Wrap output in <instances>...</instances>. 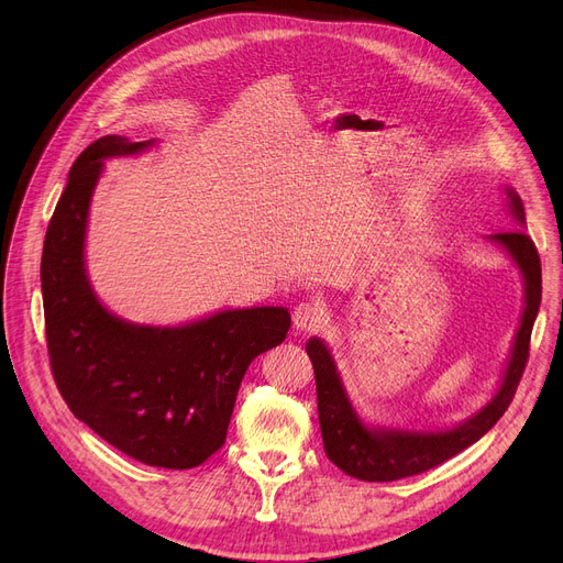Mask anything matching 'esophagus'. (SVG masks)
I'll list each match as a JSON object with an SVG mask.
<instances>
[{"label": "esophagus", "instance_id": "obj_1", "mask_svg": "<svg viewBox=\"0 0 563 563\" xmlns=\"http://www.w3.org/2000/svg\"><path fill=\"white\" fill-rule=\"evenodd\" d=\"M297 331H312L321 323V308L317 303H299L291 312Z\"/></svg>", "mask_w": 563, "mask_h": 563}]
</instances>
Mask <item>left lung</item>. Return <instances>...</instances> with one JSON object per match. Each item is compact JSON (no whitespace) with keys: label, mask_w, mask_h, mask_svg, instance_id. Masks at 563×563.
<instances>
[{"label":"left lung","mask_w":563,"mask_h":563,"mask_svg":"<svg viewBox=\"0 0 563 563\" xmlns=\"http://www.w3.org/2000/svg\"><path fill=\"white\" fill-rule=\"evenodd\" d=\"M505 212L511 217L514 230L488 234V240L505 251L518 266L525 285V306L516 331L511 353L499 386L490 401L475 416L435 431L395 429L367 424L353 408L335 358L327 342L310 338L306 344L314 367L317 410L323 438V452L349 477L363 482H395L420 475L442 461H448L486 435L509 408L529 356V338L541 306V260L534 242L525 234V205L514 187L505 189Z\"/></svg>","instance_id":"obj_1"}]
</instances>
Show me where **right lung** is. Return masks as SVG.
<instances>
[{
    "instance_id": "obj_1",
    "label": "right lung",
    "mask_w": 563,
    "mask_h": 563,
    "mask_svg": "<svg viewBox=\"0 0 563 563\" xmlns=\"http://www.w3.org/2000/svg\"><path fill=\"white\" fill-rule=\"evenodd\" d=\"M157 141L107 134L70 168L47 225L41 289L56 388L109 445L155 467L189 470L225 442L249 365L278 346L287 308H232L180 327H145L109 312L86 274V225L104 162Z\"/></svg>"
}]
</instances>
